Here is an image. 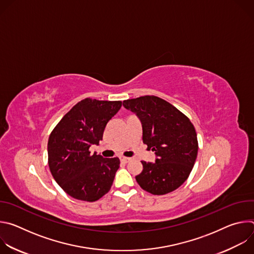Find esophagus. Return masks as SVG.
<instances>
[{"mask_svg":"<svg viewBox=\"0 0 254 254\" xmlns=\"http://www.w3.org/2000/svg\"><path fill=\"white\" fill-rule=\"evenodd\" d=\"M120 160H121V162H123V163H128L129 162V158H126V157H120Z\"/></svg>","mask_w":254,"mask_h":254,"instance_id":"esophagus-1","label":"esophagus"}]
</instances>
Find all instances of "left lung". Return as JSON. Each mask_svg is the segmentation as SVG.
Listing matches in <instances>:
<instances>
[{
    "mask_svg": "<svg viewBox=\"0 0 254 254\" xmlns=\"http://www.w3.org/2000/svg\"><path fill=\"white\" fill-rule=\"evenodd\" d=\"M141 123L142 141L155 152V163L141 161L135 176L141 189L154 195L175 191L188 179L198 154V140L190 120L168 101L153 95L124 100Z\"/></svg>",
    "mask_w": 254,
    "mask_h": 254,
    "instance_id": "8db88e82",
    "label": "left lung"
}]
</instances>
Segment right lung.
Returning <instances> with one entry per match:
<instances>
[{"instance_id":"add662e5","label":"right lung","mask_w":254,"mask_h":254,"mask_svg":"<svg viewBox=\"0 0 254 254\" xmlns=\"http://www.w3.org/2000/svg\"><path fill=\"white\" fill-rule=\"evenodd\" d=\"M122 101L85 98L62 118L48 139V165L57 184L74 199L94 202L110 191L119 158L105 159L89 148L102 139Z\"/></svg>"}]
</instances>
